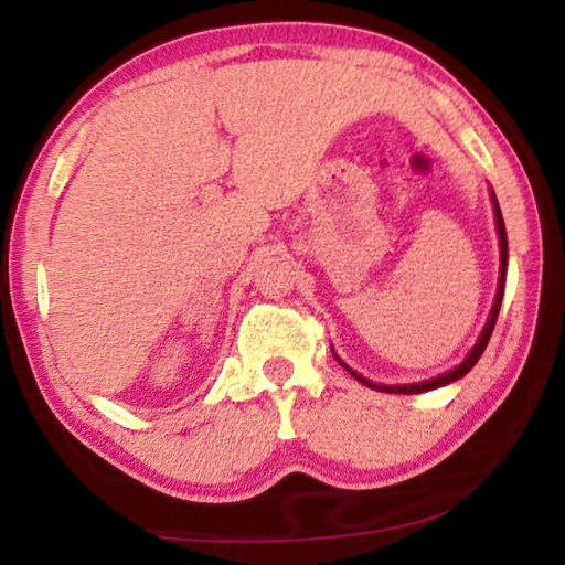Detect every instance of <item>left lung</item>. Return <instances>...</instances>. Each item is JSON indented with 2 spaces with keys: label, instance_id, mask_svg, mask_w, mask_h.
<instances>
[{
  "label": "left lung",
  "instance_id": "left-lung-1",
  "mask_svg": "<svg viewBox=\"0 0 565 565\" xmlns=\"http://www.w3.org/2000/svg\"><path fill=\"white\" fill-rule=\"evenodd\" d=\"M493 194V191H491ZM493 214H495V228H499V244H501V276H499V291H495V299H493V306H491V313H489V321H486V327L481 331V337H478L476 347L468 351V356L458 363L456 369L446 371V374L436 376V379H428V381H418V384H404V386H384V384H374V381L363 379L361 374H356V371H351L347 363H343L339 359V363H343L347 366V371H351V376L361 381L363 386L369 388H376V391H384V394H424V391H434L438 386H446V384H454L456 379L466 376L468 371H471L476 366V361L481 359V353L486 351V347H489V339L493 333V327H495V319H499V311H501V301H503V286H505V266H509V242H505V226H503V216H501V209H499V202H495V194H493Z\"/></svg>",
  "mask_w": 565,
  "mask_h": 565
}]
</instances>
